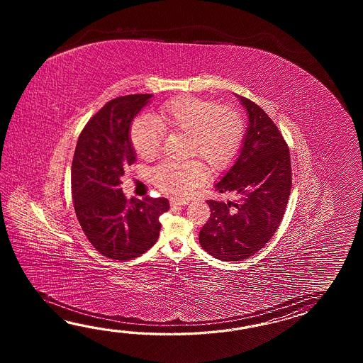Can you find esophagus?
Listing matches in <instances>:
<instances>
[{"instance_id": "34e87169", "label": "esophagus", "mask_w": 363, "mask_h": 363, "mask_svg": "<svg viewBox=\"0 0 363 363\" xmlns=\"http://www.w3.org/2000/svg\"><path fill=\"white\" fill-rule=\"evenodd\" d=\"M170 205L171 206H185V205H188V201L172 199V200H170Z\"/></svg>"}]
</instances>
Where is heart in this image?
I'll return each instance as SVG.
<instances>
[{
  "instance_id": "obj_1",
  "label": "heart",
  "mask_w": 363,
  "mask_h": 363,
  "mask_svg": "<svg viewBox=\"0 0 363 363\" xmlns=\"http://www.w3.org/2000/svg\"><path fill=\"white\" fill-rule=\"evenodd\" d=\"M166 131L186 133V155L200 158L211 170L222 171L239 153L245 125L235 108L194 96H179L161 105L155 118L135 119L130 131L132 147L141 158H153ZM208 177L206 166L194 160L163 162L153 171L155 185L175 197L188 196Z\"/></svg>"
}]
</instances>
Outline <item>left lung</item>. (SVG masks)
I'll return each instance as SVG.
<instances>
[{"mask_svg":"<svg viewBox=\"0 0 363 363\" xmlns=\"http://www.w3.org/2000/svg\"><path fill=\"white\" fill-rule=\"evenodd\" d=\"M247 114L238 158L216 184L238 201L208 200L211 214L200 245L220 261H242L274 236L292 188L289 149L278 127L253 101L236 94Z\"/></svg>","mask_w":363,"mask_h":363,"instance_id":"8db88e82","label":"left lung"}]
</instances>
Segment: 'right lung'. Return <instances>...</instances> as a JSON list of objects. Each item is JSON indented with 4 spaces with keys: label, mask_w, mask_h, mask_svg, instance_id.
Returning <instances> with one entry per match:
<instances>
[{
    "label": "right lung",
    "mask_w": 363,
    "mask_h": 363,
    "mask_svg": "<svg viewBox=\"0 0 363 363\" xmlns=\"http://www.w3.org/2000/svg\"><path fill=\"white\" fill-rule=\"evenodd\" d=\"M153 94H130L108 101L77 139L71 188L77 220L101 255L125 261L153 247L167 199L127 200L121 188L124 167L136 161L130 131L133 118Z\"/></svg>",
    "instance_id": "1"
}]
</instances>
